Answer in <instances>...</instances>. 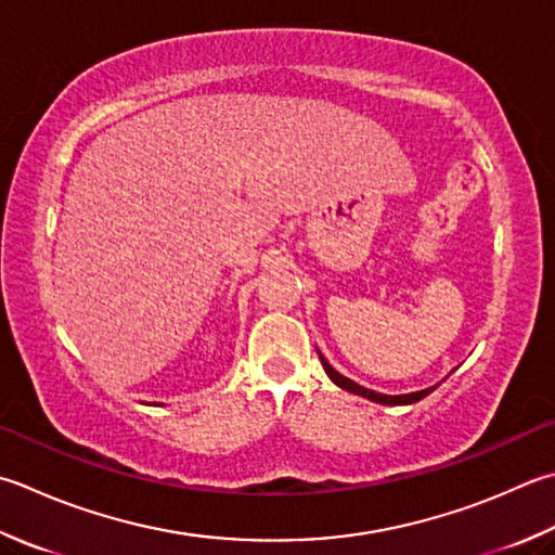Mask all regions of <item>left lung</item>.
<instances>
[{"instance_id": "1", "label": "left lung", "mask_w": 555, "mask_h": 555, "mask_svg": "<svg viewBox=\"0 0 555 555\" xmlns=\"http://www.w3.org/2000/svg\"><path fill=\"white\" fill-rule=\"evenodd\" d=\"M318 353H320V351H318ZM320 361H322L324 373L330 375V379H332V383H334L336 387H341V389H346V392H351V395H358V397H365V399H371V401H375V404H387V406H406V404H414V401H421L423 397H428V395L433 392V389L438 387V385H433V387L418 389V392H409V395H383V392H375V389H367V387H363V385L353 383V379L344 377L339 371H334V367L330 365L327 358H324L322 353H320Z\"/></svg>"}]
</instances>
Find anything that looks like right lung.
Returning a JSON list of instances; mask_svg holds the SVG:
<instances>
[{"label": "right lung", "instance_id": "right-lung-1", "mask_svg": "<svg viewBox=\"0 0 555 555\" xmlns=\"http://www.w3.org/2000/svg\"><path fill=\"white\" fill-rule=\"evenodd\" d=\"M154 406H158V404H154Z\"/></svg>", "mask_w": 555, "mask_h": 555}]
</instances>
